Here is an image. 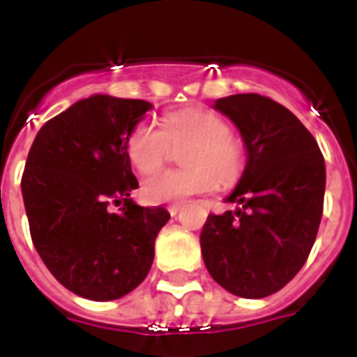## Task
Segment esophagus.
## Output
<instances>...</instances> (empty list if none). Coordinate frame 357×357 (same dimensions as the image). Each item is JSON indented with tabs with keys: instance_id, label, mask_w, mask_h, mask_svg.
<instances>
[{
	"instance_id": "esophagus-1",
	"label": "esophagus",
	"mask_w": 357,
	"mask_h": 357,
	"mask_svg": "<svg viewBox=\"0 0 357 357\" xmlns=\"http://www.w3.org/2000/svg\"><path fill=\"white\" fill-rule=\"evenodd\" d=\"M181 209H182L181 204H173V206L168 207V213L172 214V216H176V214H178V211H181Z\"/></svg>"
}]
</instances>
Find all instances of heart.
<instances>
[{
    "instance_id": "b5f03b06",
    "label": "heart",
    "mask_w": 357,
    "mask_h": 357,
    "mask_svg": "<svg viewBox=\"0 0 357 357\" xmlns=\"http://www.w3.org/2000/svg\"><path fill=\"white\" fill-rule=\"evenodd\" d=\"M181 151L184 169L162 172L144 178L141 197L148 204H169L207 193L216 185L238 181L245 166L243 148L230 135L220 116L202 109H181L162 116L160 130L150 123H139L127 139V155L143 175L153 173L172 155ZM217 176L214 177L213 175Z\"/></svg>"
}]
</instances>
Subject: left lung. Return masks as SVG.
<instances>
[{"label":"left lung","instance_id":"1","mask_svg":"<svg viewBox=\"0 0 357 357\" xmlns=\"http://www.w3.org/2000/svg\"><path fill=\"white\" fill-rule=\"evenodd\" d=\"M247 146V166L227 202L236 211L209 214L202 257L232 295L263 298L301 272L324 213L326 162L311 132L286 107L261 94L220 98Z\"/></svg>","mask_w":357,"mask_h":357}]
</instances>
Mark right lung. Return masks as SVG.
<instances>
[{
	"label": "right lung",
	"instance_id": "add662e5",
	"mask_svg": "<svg viewBox=\"0 0 357 357\" xmlns=\"http://www.w3.org/2000/svg\"><path fill=\"white\" fill-rule=\"evenodd\" d=\"M150 109L107 94L80 100L44 123L24 164L33 247L64 288L89 301H116L143 282L169 220L162 207L130 198L139 184L127 139Z\"/></svg>",
	"mask_w": 357,
	"mask_h": 357
}]
</instances>
